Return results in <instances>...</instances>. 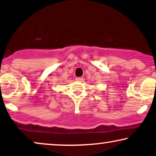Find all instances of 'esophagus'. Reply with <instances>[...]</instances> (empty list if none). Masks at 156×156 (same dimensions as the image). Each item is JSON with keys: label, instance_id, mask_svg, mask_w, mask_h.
Instances as JSON below:
<instances>
[{"label": "esophagus", "instance_id": "34e87169", "mask_svg": "<svg viewBox=\"0 0 156 156\" xmlns=\"http://www.w3.org/2000/svg\"><path fill=\"white\" fill-rule=\"evenodd\" d=\"M76 80L77 81H82L83 80V78L82 77H78L76 78Z\"/></svg>", "mask_w": 156, "mask_h": 156}]
</instances>
